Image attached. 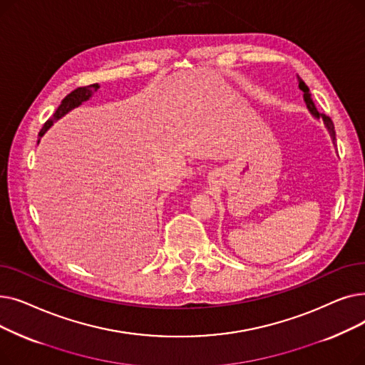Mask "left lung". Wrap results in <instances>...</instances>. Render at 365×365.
<instances>
[{
    "label": "left lung",
    "mask_w": 365,
    "mask_h": 365,
    "mask_svg": "<svg viewBox=\"0 0 365 365\" xmlns=\"http://www.w3.org/2000/svg\"><path fill=\"white\" fill-rule=\"evenodd\" d=\"M297 81H299V88L303 91V101H304V103H306V108H308V110L312 113V117H315L317 120H322V121H324L325 128H327V131H329V134H330V138H331L333 143L336 145V131H334V124H333L331 118L327 117V115H324V113H319V112H318V109H317V106H315V103H314V101H312V98H311L309 87L304 84V81L300 78L299 75H297Z\"/></svg>",
    "instance_id": "obj_1"
}]
</instances>
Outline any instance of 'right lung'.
Here are the masks:
<instances>
[{
    "mask_svg": "<svg viewBox=\"0 0 365 365\" xmlns=\"http://www.w3.org/2000/svg\"><path fill=\"white\" fill-rule=\"evenodd\" d=\"M99 88V86L98 84H91V86H87V87H78L76 90H73V91H71L66 98L62 101V103L59 105V108L56 109V112L53 113V117L44 124V127L41 128V131H40V134H38V136L40 138H43L44 136V133L53 125V123H56L57 120H61L62 117H65V115L69 112V110H72V109H75V108H78L83 102H86V101H88L91 96H93V93ZM38 143H40V139H38Z\"/></svg>",
    "mask_w": 365,
    "mask_h": 365,
    "instance_id": "obj_1",
    "label": "right lung"
}]
</instances>
